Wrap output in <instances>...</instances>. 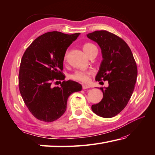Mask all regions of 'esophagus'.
Instances as JSON below:
<instances>
[{
	"label": "esophagus",
	"instance_id": "obj_1",
	"mask_svg": "<svg viewBox=\"0 0 155 155\" xmlns=\"http://www.w3.org/2000/svg\"><path fill=\"white\" fill-rule=\"evenodd\" d=\"M82 88L83 90H85V89H87V88H90V86L87 85H85V84H83L82 85Z\"/></svg>",
	"mask_w": 155,
	"mask_h": 155
}]
</instances>
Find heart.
I'll return each mask as SVG.
<instances>
[{
  "instance_id": "heart-1",
  "label": "heart",
  "mask_w": 155,
  "mask_h": 155,
  "mask_svg": "<svg viewBox=\"0 0 155 155\" xmlns=\"http://www.w3.org/2000/svg\"><path fill=\"white\" fill-rule=\"evenodd\" d=\"M94 47H96L94 45H93L92 43H85L83 46V50L85 51V53L87 54L90 50ZM66 58V55L64 56V59ZM92 72L91 70H77L74 72L73 73L69 76V78L70 79L77 81L79 82H83L86 83L90 80V76L92 74Z\"/></svg>"
}]
</instances>
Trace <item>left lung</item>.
Instances as JSON below:
<instances>
[{
  "label": "left lung",
  "mask_w": 155,
  "mask_h": 155,
  "mask_svg": "<svg viewBox=\"0 0 155 155\" xmlns=\"http://www.w3.org/2000/svg\"><path fill=\"white\" fill-rule=\"evenodd\" d=\"M98 43L101 50L103 60L96 81H107L108 87H100L102 100L92 105L98 116L112 118L126 106L133 93L137 78V67L132 51L121 38L105 30L87 34Z\"/></svg>",
  "instance_id": "1"
}]
</instances>
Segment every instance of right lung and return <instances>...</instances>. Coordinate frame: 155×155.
<instances>
[{"label":"right lung","mask_w":155,"mask_h":155,"mask_svg":"<svg viewBox=\"0 0 155 155\" xmlns=\"http://www.w3.org/2000/svg\"><path fill=\"white\" fill-rule=\"evenodd\" d=\"M79 34L47 32L36 38L23 54L19 90L29 112L40 121L52 122L59 119L65 112L70 95L82 90L78 83L64 81L62 72L65 51ZM57 80L63 81L59 87H54Z\"/></svg>","instance_id":"right-lung-1"}]
</instances>
